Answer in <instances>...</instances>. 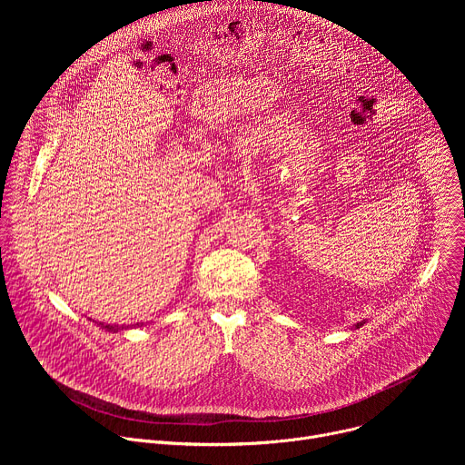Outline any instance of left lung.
Wrapping results in <instances>:
<instances>
[{
    "mask_svg": "<svg viewBox=\"0 0 465 465\" xmlns=\"http://www.w3.org/2000/svg\"><path fill=\"white\" fill-rule=\"evenodd\" d=\"M361 325H364V322H359V323H357V325H355V329H359V327H361Z\"/></svg>",
    "mask_w": 465,
    "mask_h": 465,
    "instance_id": "1",
    "label": "left lung"
}]
</instances>
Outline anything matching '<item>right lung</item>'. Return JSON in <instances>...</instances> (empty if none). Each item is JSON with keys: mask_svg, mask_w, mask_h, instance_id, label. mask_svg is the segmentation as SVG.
I'll return each instance as SVG.
<instances>
[{"mask_svg": "<svg viewBox=\"0 0 465 465\" xmlns=\"http://www.w3.org/2000/svg\"><path fill=\"white\" fill-rule=\"evenodd\" d=\"M97 325H101V327L106 329V331H114V333H117V331H123V329H128V325H126V327H123V325H121V327H115V325H103V323H97ZM142 325H143V322H142V323L138 322L136 325H132V327H142Z\"/></svg>", "mask_w": 465, "mask_h": 465, "instance_id": "right-lung-1", "label": "right lung"}]
</instances>
